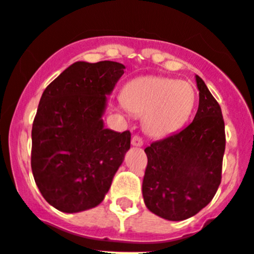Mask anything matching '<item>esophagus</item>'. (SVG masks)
Masks as SVG:
<instances>
[{
  "instance_id": "esophagus-1",
  "label": "esophagus",
  "mask_w": 254,
  "mask_h": 254,
  "mask_svg": "<svg viewBox=\"0 0 254 254\" xmlns=\"http://www.w3.org/2000/svg\"><path fill=\"white\" fill-rule=\"evenodd\" d=\"M143 138H141L140 135H138V134H135V135L131 138V144L132 145H135V147H140V145H143Z\"/></svg>"
}]
</instances>
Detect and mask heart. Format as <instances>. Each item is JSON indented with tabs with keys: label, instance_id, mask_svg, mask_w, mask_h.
I'll return each mask as SVG.
<instances>
[{
	"label": "heart",
	"instance_id": "1",
	"mask_svg": "<svg viewBox=\"0 0 254 254\" xmlns=\"http://www.w3.org/2000/svg\"><path fill=\"white\" fill-rule=\"evenodd\" d=\"M196 93L189 82L158 76L132 79L123 90L122 109L143 115L150 135L164 136L189 120L195 107Z\"/></svg>",
	"mask_w": 254,
	"mask_h": 254
}]
</instances>
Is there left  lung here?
Here are the masks:
<instances>
[{
    "instance_id": "obj_1",
    "label": "left lung",
    "mask_w": 254,
    "mask_h": 254,
    "mask_svg": "<svg viewBox=\"0 0 254 254\" xmlns=\"http://www.w3.org/2000/svg\"><path fill=\"white\" fill-rule=\"evenodd\" d=\"M198 109L181 131L144 149L148 163L143 197L148 209L167 220L196 215L215 196L221 182L225 125L220 105L196 76Z\"/></svg>"
}]
</instances>
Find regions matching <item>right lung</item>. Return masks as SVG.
Wrapping results in <instances>:
<instances>
[{
	"instance_id": "1",
	"label": "right lung",
	"mask_w": 254,
	"mask_h": 254,
	"mask_svg": "<svg viewBox=\"0 0 254 254\" xmlns=\"http://www.w3.org/2000/svg\"><path fill=\"white\" fill-rule=\"evenodd\" d=\"M124 69L118 62H76L43 92L31 130V170L43 197L59 211L97 206L130 148L129 130L105 129L101 119Z\"/></svg>"
}]
</instances>
